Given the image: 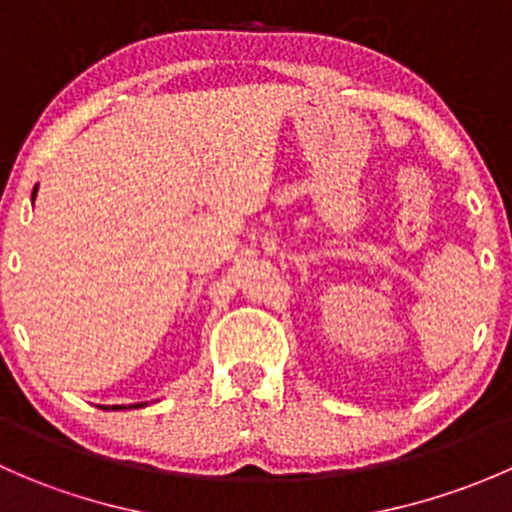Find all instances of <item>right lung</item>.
<instances>
[{
    "instance_id": "obj_1",
    "label": "right lung",
    "mask_w": 512,
    "mask_h": 512,
    "mask_svg": "<svg viewBox=\"0 0 512 512\" xmlns=\"http://www.w3.org/2000/svg\"><path fill=\"white\" fill-rule=\"evenodd\" d=\"M36 190H39V188H34V190H32V203H34V198H36ZM141 406H146V404H133V406H113V411H121V409H141Z\"/></svg>"
}]
</instances>
